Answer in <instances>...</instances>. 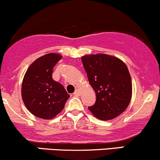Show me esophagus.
Wrapping results in <instances>:
<instances>
[{"label":"esophagus","mask_w":160,"mask_h":160,"mask_svg":"<svg viewBox=\"0 0 160 160\" xmlns=\"http://www.w3.org/2000/svg\"><path fill=\"white\" fill-rule=\"evenodd\" d=\"M80 94H81V92H80L79 89H76V91L74 92V95H77V96H79V95H80Z\"/></svg>","instance_id":"34e87169"}]
</instances>
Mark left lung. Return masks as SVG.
<instances>
[{
    "label": "left lung",
    "mask_w": 160,
    "mask_h": 160,
    "mask_svg": "<svg viewBox=\"0 0 160 160\" xmlns=\"http://www.w3.org/2000/svg\"><path fill=\"white\" fill-rule=\"evenodd\" d=\"M88 80L96 94L94 105L89 110L101 120L115 118L129 104L132 93L127 66L117 57L106 54L82 57Z\"/></svg>",
    "instance_id": "obj_1"
}]
</instances>
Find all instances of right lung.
Returning <instances> with one entry per match:
<instances>
[{
    "label": "right lung",
    "instance_id": "1",
    "mask_svg": "<svg viewBox=\"0 0 160 160\" xmlns=\"http://www.w3.org/2000/svg\"><path fill=\"white\" fill-rule=\"evenodd\" d=\"M49 53L36 59L23 78L22 97L25 107L33 115L50 120L63 110L70 98L64 86L52 79V70L62 58Z\"/></svg>",
    "mask_w": 160,
    "mask_h": 160
}]
</instances>
